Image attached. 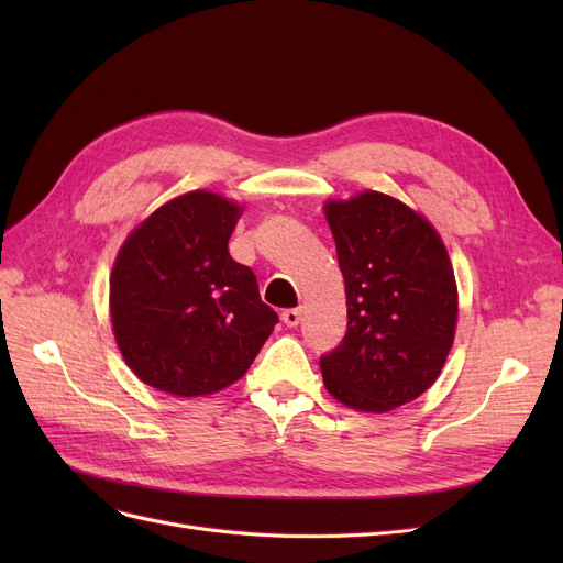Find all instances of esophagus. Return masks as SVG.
I'll use <instances>...</instances> for the list:
<instances>
[{
	"mask_svg": "<svg viewBox=\"0 0 563 563\" xmlns=\"http://www.w3.org/2000/svg\"><path fill=\"white\" fill-rule=\"evenodd\" d=\"M282 321L286 323V327H298V323L302 321V308H294V310H286L284 314H282Z\"/></svg>",
	"mask_w": 563,
	"mask_h": 563,
	"instance_id": "obj_1",
	"label": "esophagus"
}]
</instances>
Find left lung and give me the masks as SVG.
<instances>
[{"label": "left lung", "instance_id": "1", "mask_svg": "<svg viewBox=\"0 0 563 563\" xmlns=\"http://www.w3.org/2000/svg\"><path fill=\"white\" fill-rule=\"evenodd\" d=\"M323 216L347 298L343 343L319 362L323 385L354 411L387 413L430 389L453 347L449 251L428 218L385 192L329 199Z\"/></svg>", "mask_w": 563, "mask_h": 563}]
</instances>
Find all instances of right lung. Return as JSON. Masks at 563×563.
<instances>
[{
    "instance_id": "add662e5",
    "label": "right lung",
    "mask_w": 563,
    "mask_h": 563,
    "mask_svg": "<svg viewBox=\"0 0 563 563\" xmlns=\"http://www.w3.org/2000/svg\"><path fill=\"white\" fill-rule=\"evenodd\" d=\"M242 203L192 190L135 225L110 275V319L126 366L174 397H207L240 380L277 312L228 242Z\"/></svg>"
}]
</instances>
